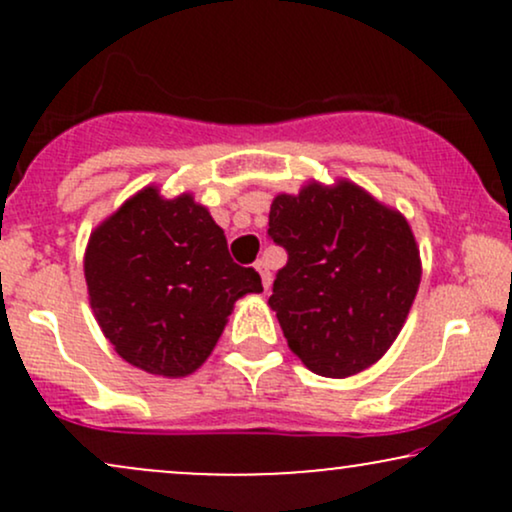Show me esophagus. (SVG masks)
<instances>
[{
	"label": "esophagus",
	"mask_w": 512,
	"mask_h": 512,
	"mask_svg": "<svg viewBox=\"0 0 512 512\" xmlns=\"http://www.w3.org/2000/svg\"><path fill=\"white\" fill-rule=\"evenodd\" d=\"M255 269H257V272H260V276H262V286H264V291L272 289V272H269V264H267V260H257V262H255Z\"/></svg>",
	"instance_id": "34e87169"
}]
</instances>
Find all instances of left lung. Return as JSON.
I'll use <instances>...</instances> for the list:
<instances>
[{"mask_svg": "<svg viewBox=\"0 0 512 512\" xmlns=\"http://www.w3.org/2000/svg\"><path fill=\"white\" fill-rule=\"evenodd\" d=\"M269 236L289 252L269 308L289 349L322 378H349L387 354L421 284V255L402 211L356 182L308 180L279 192Z\"/></svg>", "mask_w": 512, "mask_h": 512, "instance_id": "8db88e82", "label": "left lung"}]
</instances>
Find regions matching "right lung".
I'll return each mask as SVG.
<instances>
[{
    "mask_svg": "<svg viewBox=\"0 0 512 512\" xmlns=\"http://www.w3.org/2000/svg\"><path fill=\"white\" fill-rule=\"evenodd\" d=\"M84 276L96 322L132 366L185 378L211 356L260 274L228 255L223 228L192 192L146 185L88 236Z\"/></svg>",
    "mask_w": 512,
    "mask_h": 512,
    "instance_id": "add662e5",
    "label": "right lung"
}]
</instances>
